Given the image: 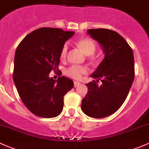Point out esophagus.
I'll use <instances>...</instances> for the list:
<instances>
[{"mask_svg": "<svg viewBox=\"0 0 149 149\" xmlns=\"http://www.w3.org/2000/svg\"><path fill=\"white\" fill-rule=\"evenodd\" d=\"M79 84H80V82H79V81H74V87H77V86L79 85Z\"/></svg>", "mask_w": 149, "mask_h": 149, "instance_id": "obj_1", "label": "esophagus"}]
</instances>
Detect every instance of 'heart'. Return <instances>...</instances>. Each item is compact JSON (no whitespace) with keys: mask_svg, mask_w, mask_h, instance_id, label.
Wrapping results in <instances>:
<instances>
[{"mask_svg":"<svg viewBox=\"0 0 149 149\" xmlns=\"http://www.w3.org/2000/svg\"><path fill=\"white\" fill-rule=\"evenodd\" d=\"M76 45L80 48L85 55H91L94 53L96 48V44L94 41L90 38H83L79 39L76 42ZM68 50V43H65L62 46L60 52V57L62 60L65 59ZM89 69L87 67L82 65H72L67 69H65V73L69 77L74 79H81L83 75L87 74Z\"/></svg>","mask_w":149,"mask_h":149,"instance_id":"1","label":"heart"}]
</instances>
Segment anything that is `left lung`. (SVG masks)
I'll list each match as a JSON object with an SVG mask.
<instances>
[{"instance_id":"left-lung-1","label":"left lung","mask_w":149,"mask_h":149,"mask_svg":"<svg viewBox=\"0 0 149 149\" xmlns=\"http://www.w3.org/2000/svg\"><path fill=\"white\" fill-rule=\"evenodd\" d=\"M87 33L100 43L105 57L91 74L97 80L86 84L88 91L81 108L87 116L100 119L116 112L125 101L134 79V53L124 38L113 30L89 29Z\"/></svg>"}]
</instances>
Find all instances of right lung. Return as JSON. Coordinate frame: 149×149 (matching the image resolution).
Returning a JSON list of instances; mask_svg holds the SVG:
<instances>
[{
	"instance_id": "right-lung-1",
	"label": "right lung",
	"mask_w": 149,
	"mask_h": 149,
	"mask_svg": "<svg viewBox=\"0 0 149 149\" xmlns=\"http://www.w3.org/2000/svg\"><path fill=\"white\" fill-rule=\"evenodd\" d=\"M74 34L60 28H39L17 46L13 81L22 102L36 116L53 118L60 114L64 96L74 87L73 81L66 77L57 80L49 77L52 70L59 71L62 46Z\"/></svg>"
}]
</instances>
